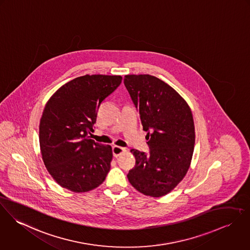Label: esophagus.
I'll return each instance as SVG.
<instances>
[{
    "label": "esophagus",
    "instance_id": "obj_1",
    "mask_svg": "<svg viewBox=\"0 0 250 250\" xmlns=\"http://www.w3.org/2000/svg\"><path fill=\"white\" fill-rule=\"evenodd\" d=\"M112 151H113V155L114 157H119L121 154L125 153L126 151V149L125 147H122V146H114L113 148H112Z\"/></svg>",
    "mask_w": 250,
    "mask_h": 250
}]
</instances>
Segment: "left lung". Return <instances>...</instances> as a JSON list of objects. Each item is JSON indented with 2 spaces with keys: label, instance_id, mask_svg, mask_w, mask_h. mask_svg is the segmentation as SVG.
<instances>
[{
  "label": "left lung",
  "instance_id": "1",
  "mask_svg": "<svg viewBox=\"0 0 250 250\" xmlns=\"http://www.w3.org/2000/svg\"><path fill=\"white\" fill-rule=\"evenodd\" d=\"M125 85L139 111L149 146L137 149L128 181L140 193L160 197L185 177L193 157L194 124L187 102L168 84L150 75H126Z\"/></svg>",
  "mask_w": 250,
  "mask_h": 250
}]
</instances>
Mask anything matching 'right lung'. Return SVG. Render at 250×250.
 <instances>
[{"instance_id":"add662e5","label":"right lung","mask_w":250,"mask_h":250,"mask_svg":"<svg viewBox=\"0 0 250 250\" xmlns=\"http://www.w3.org/2000/svg\"><path fill=\"white\" fill-rule=\"evenodd\" d=\"M121 76L85 75L62 85L47 102L39 125L43 162L61 187L86 193L110 169L112 147L90 139L101 104L122 83Z\"/></svg>"}]
</instances>
